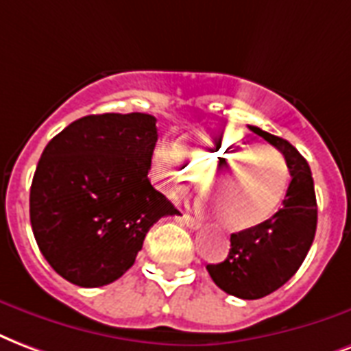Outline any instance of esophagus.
Segmentation results:
<instances>
[{
  "instance_id": "1",
  "label": "esophagus",
  "mask_w": 351,
  "mask_h": 351,
  "mask_svg": "<svg viewBox=\"0 0 351 351\" xmlns=\"http://www.w3.org/2000/svg\"><path fill=\"white\" fill-rule=\"evenodd\" d=\"M181 220H183V222H185L186 226H189V228H191V229H197V228H199V226H202V223L197 222L196 218H192L191 215H183V216H181Z\"/></svg>"
}]
</instances>
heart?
Masks as SVG:
<instances>
[{
	"label": "heart",
	"instance_id": "obj_1",
	"mask_svg": "<svg viewBox=\"0 0 351 351\" xmlns=\"http://www.w3.org/2000/svg\"><path fill=\"white\" fill-rule=\"evenodd\" d=\"M220 167L224 170L221 171ZM154 168L168 191L181 192L209 178L208 191L229 173L235 176L209 191L218 222L231 231H244L266 222L278 210L289 186V166L274 147H259L235 135H189L176 147L162 144L155 149Z\"/></svg>",
	"mask_w": 351,
	"mask_h": 351
}]
</instances>
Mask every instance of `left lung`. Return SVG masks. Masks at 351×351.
Instances as JSON below:
<instances>
[{"label":"left lung","mask_w":351,"mask_h":351,"mask_svg":"<svg viewBox=\"0 0 351 351\" xmlns=\"http://www.w3.org/2000/svg\"><path fill=\"white\" fill-rule=\"evenodd\" d=\"M283 154L291 172L281 209L252 229L231 235L228 259L207 265L216 285L242 300L265 298L298 272L316 233L315 183L307 160L285 138L247 125Z\"/></svg>","instance_id":"8db88e82"}]
</instances>
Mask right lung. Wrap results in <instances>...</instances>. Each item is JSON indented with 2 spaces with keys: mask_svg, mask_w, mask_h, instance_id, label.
<instances>
[{
  "mask_svg": "<svg viewBox=\"0 0 351 351\" xmlns=\"http://www.w3.org/2000/svg\"><path fill=\"white\" fill-rule=\"evenodd\" d=\"M155 122L144 112L83 116L44 147L29 194L31 228L47 263L73 285L122 278L149 228L178 215L147 179Z\"/></svg>",
  "mask_w": 351,
  "mask_h": 351,
  "instance_id": "right-lung-1",
  "label": "right lung"
}]
</instances>
